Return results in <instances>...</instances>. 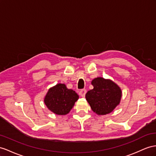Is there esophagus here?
Here are the masks:
<instances>
[{
  "instance_id": "esophagus-1",
  "label": "esophagus",
  "mask_w": 156,
  "mask_h": 156,
  "mask_svg": "<svg viewBox=\"0 0 156 156\" xmlns=\"http://www.w3.org/2000/svg\"><path fill=\"white\" fill-rule=\"evenodd\" d=\"M86 90L85 89H83V90H81L79 91V95L82 97H84L86 95Z\"/></svg>"
}]
</instances>
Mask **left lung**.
<instances>
[{"instance_id":"1","label":"left lung","mask_w":156,"mask_h":156,"mask_svg":"<svg viewBox=\"0 0 156 156\" xmlns=\"http://www.w3.org/2000/svg\"><path fill=\"white\" fill-rule=\"evenodd\" d=\"M91 84L94 88L86 94L91 109L99 115L112 112L121 101L122 92L120 87L113 81L101 77L94 79Z\"/></svg>"}]
</instances>
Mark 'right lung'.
I'll use <instances>...</instances> for the list:
<instances>
[{"label": "right lung", "mask_w": 156, "mask_h": 156, "mask_svg": "<svg viewBox=\"0 0 156 156\" xmlns=\"http://www.w3.org/2000/svg\"><path fill=\"white\" fill-rule=\"evenodd\" d=\"M78 98L75 91L68 89L64 83H58L49 90L44 102L52 112L65 115L70 112Z\"/></svg>", "instance_id": "right-lung-1"}]
</instances>
